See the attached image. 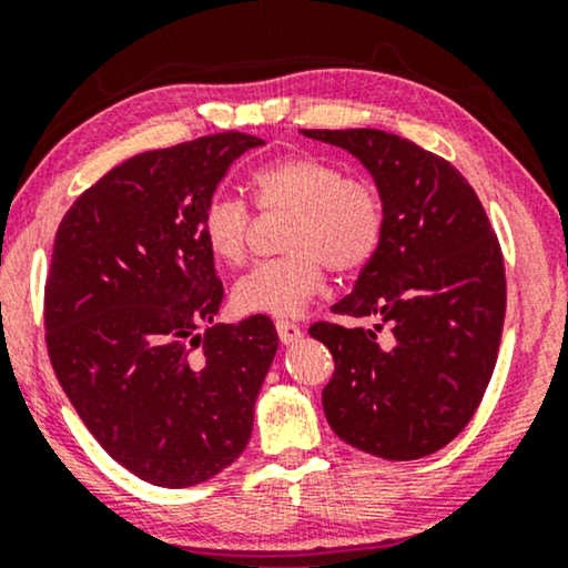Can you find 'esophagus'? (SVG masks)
I'll list each match as a JSON object with an SVG mask.
<instances>
[{"mask_svg": "<svg viewBox=\"0 0 568 568\" xmlns=\"http://www.w3.org/2000/svg\"><path fill=\"white\" fill-rule=\"evenodd\" d=\"M276 333H278V341H282L284 346L290 344H297L302 338V328L297 323H290V321H276Z\"/></svg>", "mask_w": 568, "mask_h": 568, "instance_id": "1", "label": "esophagus"}]
</instances>
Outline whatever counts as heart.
<instances>
[{
  "label": "heart",
  "mask_w": 568,
  "mask_h": 568,
  "mask_svg": "<svg viewBox=\"0 0 568 568\" xmlns=\"http://www.w3.org/2000/svg\"><path fill=\"white\" fill-rule=\"evenodd\" d=\"M251 191L263 212H290L282 258L258 263L232 290L240 313L294 317L325 286V268L352 274L375 258L385 235V206L377 185L344 175L321 154H286L258 168ZM251 212L240 199L214 196L201 214V235L216 261L247 255Z\"/></svg>",
  "instance_id": "1"
}]
</instances>
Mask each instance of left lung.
Here are the masks:
<instances>
[{
  "mask_svg": "<svg viewBox=\"0 0 568 568\" xmlns=\"http://www.w3.org/2000/svg\"><path fill=\"white\" fill-rule=\"evenodd\" d=\"M302 134L354 154L385 206L375 258L331 307L372 328H310L336 362L325 418L356 449L418 460L465 429L491 379L507 307L499 240L470 183L408 139L379 129Z\"/></svg>",
  "mask_w": 568,
  "mask_h": 568,
  "instance_id": "8db88e82",
  "label": "left lung"
}]
</instances>
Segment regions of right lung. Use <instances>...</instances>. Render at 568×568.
Segmentation results:
<instances>
[{
	"mask_svg": "<svg viewBox=\"0 0 568 568\" xmlns=\"http://www.w3.org/2000/svg\"><path fill=\"white\" fill-rule=\"evenodd\" d=\"M263 139L224 131L142 152L59 224L45 344L100 447L146 484H204L243 453L278 348L274 323H214L224 290L201 214Z\"/></svg>",
	"mask_w": 568,
	"mask_h": 568,
	"instance_id": "1",
	"label": "right lung"
}]
</instances>
